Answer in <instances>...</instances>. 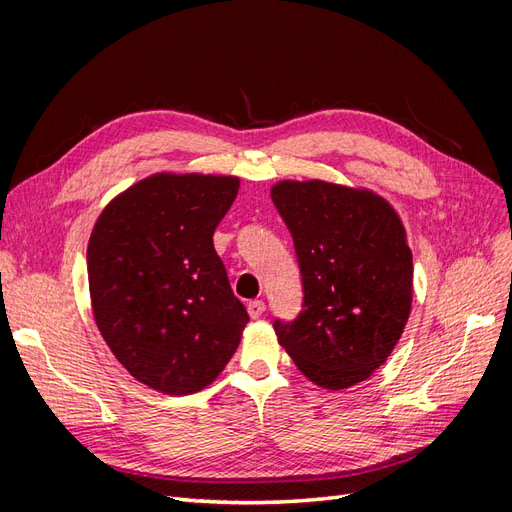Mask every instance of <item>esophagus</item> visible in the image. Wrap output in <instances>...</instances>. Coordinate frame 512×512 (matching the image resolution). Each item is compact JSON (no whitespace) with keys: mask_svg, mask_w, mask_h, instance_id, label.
I'll return each mask as SVG.
<instances>
[{"mask_svg":"<svg viewBox=\"0 0 512 512\" xmlns=\"http://www.w3.org/2000/svg\"><path fill=\"white\" fill-rule=\"evenodd\" d=\"M262 312H265V301L256 299L247 303V314H250V318H260Z\"/></svg>","mask_w":512,"mask_h":512,"instance_id":"1","label":"esophagus"}]
</instances>
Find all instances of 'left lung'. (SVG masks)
Wrapping results in <instances>:
<instances>
[{
	"label": "left lung",
	"instance_id": "8db88e82",
	"mask_svg": "<svg viewBox=\"0 0 512 512\" xmlns=\"http://www.w3.org/2000/svg\"><path fill=\"white\" fill-rule=\"evenodd\" d=\"M297 254L303 303L273 329L294 365L324 389L361 382L393 352L412 305V252L384 198L327 181L271 190Z\"/></svg>",
	"mask_w": 512,
	"mask_h": 512
}]
</instances>
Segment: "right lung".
Segmentation results:
<instances>
[{"mask_svg": "<svg viewBox=\"0 0 512 512\" xmlns=\"http://www.w3.org/2000/svg\"><path fill=\"white\" fill-rule=\"evenodd\" d=\"M237 192V177L153 175L117 196L91 232L87 275L98 329L151 389H205L250 322L213 247Z\"/></svg>", "mask_w": 512, "mask_h": 512, "instance_id": "obj_1", "label": "right lung"}]
</instances>
